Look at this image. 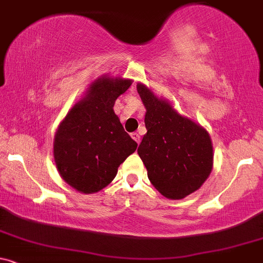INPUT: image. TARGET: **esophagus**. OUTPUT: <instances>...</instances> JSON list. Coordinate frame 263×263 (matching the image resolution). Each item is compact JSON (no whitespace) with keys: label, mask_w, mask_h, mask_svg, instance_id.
<instances>
[{"label":"esophagus","mask_w":263,"mask_h":263,"mask_svg":"<svg viewBox=\"0 0 263 263\" xmlns=\"http://www.w3.org/2000/svg\"><path fill=\"white\" fill-rule=\"evenodd\" d=\"M132 138L134 139V140L137 141L138 144L140 143V135H139V133H137V132H135V133H132Z\"/></svg>","instance_id":"1"}]
</instances>
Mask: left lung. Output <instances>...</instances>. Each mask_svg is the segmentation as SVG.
<instances>
[{"mask_svg": "<svg viewBox=\"0 0 263 263\" xmlns=\"http://www.w3.org/2000/svg\"><path fill=\"white\" fill-rule=\"evenodd\" d=\"M146 114V134L138 154L147 177L162 196L181 199L204 183L213 167V146L205 129L184 118L168 102L138 83Z\"/></svg>", "mask_w": 263, "mask_h": 263, "instance_id": "1", "label": "left lung"}]
</instances>
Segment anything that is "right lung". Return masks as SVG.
I'll use <instances>...</instances> for the list:
<instances>
[{"mask_svg": "<svg viewBox=\"0 0 263 263\" xmlns=\"http://www.w3.org/2000/svg\"><path fill=\"white\" fill-rule=\"evenodd\" d=\"M130 80L104 76L92 83L59 126L54 159L60 176L79 192L95 193L107 187L118 167L137 150L113 110L116 100L130 87Z\"/></svg>", "mask_w": 263, "mask_h": 263, "instance_id": "right-lung-1", "label": "right lung"}]
</instances>
